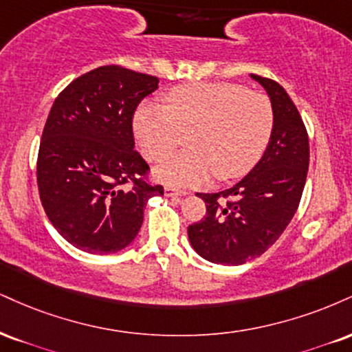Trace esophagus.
<instances>
[{
	"label": "esophagus",
	"instance_id": "34e87169",
	"mask_svg": "<svg viewBox=\"0 0 352 352\" xmlns=\"http://www.w3.org/2000/svg\"><path fill=\"white\" fill-rule=\"evenodd\" d=\"M164 192L167 197H184V195H187L185 190H179V188H173V187H165Z\"/></svg>",
	"mask_w": 352,
	"mask_h": 352
}]
</instances>
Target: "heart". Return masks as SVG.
Returning a JSON list of instances; mask_svg holds the SVG:
<instances>
[{"instance_id":"obj_1","label":"heart","mask_w":352,"mask_h":352,"mask_svg":"<svg viewBox=\"0 0 352 352\" xmlns=\"http://www.w3.org/2000/svg\"><path fill=\"white\" fill-rule=\"evenodd\" d=\"M274 108L264 93L238 83H187L172 88L165 107L144 103L133 129L142 155L159 162L187 135L188 151L155 168L172 187H203L213 179L234 180L251 172L267 147Z\"/></svg>"}]
</instances>
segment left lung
I'll use <instances>...</instances> for the list:
<instances>
[{
    "instance_id": "obj_1",
    "label": "left lung",
    "mask_w": 352,
    "mask_h": 352,
    "mask_svg": "<svg viewBox=\"0 0 352 352\" xmlns=\"http://www.w3.org/2000/svg\"><path fill=\"white\" fill-rule=\"evenodd\" d=\"M251 78L267 91L274 128L264 155L243 180L224 192L198 195L206 214L190 224L188 239L213 264L239 265L267 251L294 218L307 182L310 146L297 107L277 82Z\"/></svg>"
}]
</instances>
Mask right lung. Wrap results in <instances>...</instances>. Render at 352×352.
I'll return each instance as SVG.
<instances>
[{
	"instance_id": "add662e5",
	"label": "right lung",
	"mask_w": 352,
	"mask_h": 352,
	"mask_svg": "<svg viewBox=\"0 0 352 352\" xmlns=\"http://www.w3.org/2000/svg\"><path fill=\"white\" fill-rule=\"evenodd\" d=\"M157 85L152 75L104 65L75 78L54 101L37 187L50 223L80 251L124 249L141 230L147 200L164 195L162 185L147 184L149 165L134 151L133 134L135 108Z\"/></svg>"
}]
</instances>
